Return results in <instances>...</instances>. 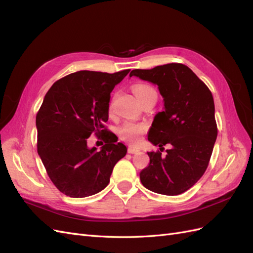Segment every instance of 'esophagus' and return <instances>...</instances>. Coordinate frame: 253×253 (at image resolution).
Segmentation results:
<instances>
[{
	"label": "esophagus",
	"mask_w": 253,
	"mask_h": 253,
	"mask_svg": "<svg viewBox=\"0 0 253 253\" xmlns=\"http://www.w3.org/2000/svg\"><path fill=\"white\" fill-rule=\"evenodd\" d=\"M127 152L129 153V154H136V153L139 152V149L132 147V145H129V147L127 148Z\"/></svg>",
	"instance_id": "1"
}]
</instances>
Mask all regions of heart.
<instances>
[{
  "instance_id": "b5f03b06",
  "label": "heart",
  "mask_w": 253,
  "mask_h": 253,
  "mask_svg": "<svg viewBox=\"0 0 253 253\" xmlns=\"http://www.w3.org/2000/svg\"><path fill=\"white\" fill-rule=\"evenodd\" d=\"M133 89L139 101H141L148 94L152 93V91H155L154 88L150 85H147V84H136ZM145 131H147V126L145 125L126 122V124H125L120 127L119 134L124 140L131 143H136L140 140L142 134Z\"/></svg>"
}]
</instances>
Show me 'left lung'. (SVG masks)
<instances>
[{
	"instance_id": "obj_1",
	"label": "left lung",
	"mask_w": 253,
	"mask_h": 253,
	"mask_svg": "<svg viewBox=\"0 0 253 253\" xmlns=\"http://www.w3.org/2000/svg\"><path fill=\"white\" fill-rule=\"evenodd\" d=\"M135 76L158 86L164 111L155 115L148 140L167 155L148 152L150 164L140 172L142 185L153 192L178 195L194 186L205 173L217 137L210 89L186 65L170 63L152 70H134Z\"/></svg>"
}]
</instances>
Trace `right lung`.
Returning <instances> with one entry per match:
<instances>
[{
  "label": "right lung",
  "mask_w": 253,
  "mask_h": 253,
  "mask_svg": "<svg viewBox=\"0 0 253 253\" xmlns=\"http://www.w3.org/2000/svg\"><path fill=\"white\" fill-rule=\"evenodd\" d=\"M128 72L79 71L56 81L45 95L36 117L38 154L63 194L82 198L100 192L126 156V145L115 143V134L101 128L109 119L112 90ZM93 132L105 134L100 151L87 145Z\"/></svg>",
  "instance_id": "obj_1"
}]
</instances>
